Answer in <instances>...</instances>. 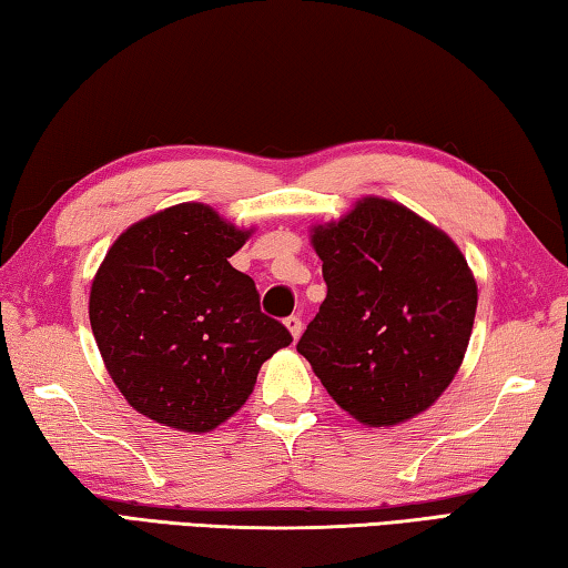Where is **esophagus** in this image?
<instances>
[{"mask_svg": "<svg viewBox=\"0 0 568 568\" xmlns=\"http://www.w3.org/2000/svg\"><path fill=\"white\" fill-rule=\"evenodd\" d=\"M285 325H287V331H291L293 338H301V333H303V318H301V315H287Z\"/></svg>", "mask_w": 568, "mask_h": 568, "instance_id": "1", "label": "esophagus"}]
</instances>
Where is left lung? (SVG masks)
Wrapping results in <instances>:
<instances>
[{"mask_svg": "<svg viewBox=\"0 0 568 568\" xmlns=\"http://www.w3.org/2000/svg\"><path fill=\"white\" fill-rule=\"evenodd\" d=\"M313 245L328 295L297 353L365 426L426 410L454 381L474 328L466 257L440 230L381 197L315 227Z\"/></svg>", "mask_w": 568, "mask_h": 568, "instance_id": "obj_1", "label": "left lung"}]
</instances>
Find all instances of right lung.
Segmentation results:
<instances>
[{
	"instance_id": "obj_1",
	"label": "right lung",
	"mask_w": 568,
	"mask_h": 568,
	"mask_svg": "<svg viewBox=\"0 0 568 568\" xmlns=\"http://www.w3.org/2000/svg\"><path fill=\"white\" fill-rule=\"evenodd\" d=\"M247 233L213 207L162 210L114 240L94 275L90 323L134 410L205 434L253 393L257 371L293 343L261 311L253 277L227 263Z\"/></svg>"
}]
</instances>
